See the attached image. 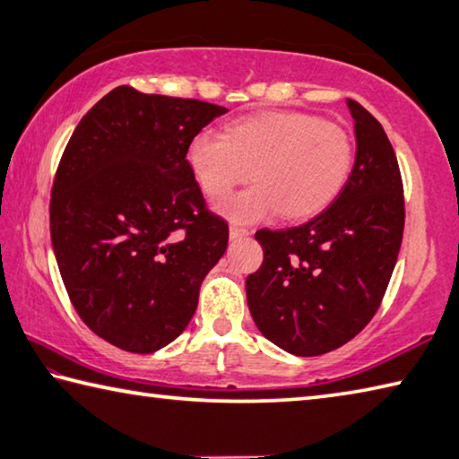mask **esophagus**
<instances>
[{
    "instance_id": "1",
    "label": "esophagus",
    "mask_w": 459,
    "mask_h": 459,
    "mask_svg": "<svg viewBox=\"0 0 459 459\" xmlns=\"http://www.w3.org/2000/svg\"><path fill=\"white\" fill-rule=\"evenodd\" d=\"M229 235H230V238L247 237V235H248V229L240 227V224H230V227H229Z\"/></svg>"
}]
</instances>
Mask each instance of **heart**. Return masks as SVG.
<instances>
[{"label": "heart", "instance_id": "b5f03b06", "mask_svg": "<svg viewBox=\"0 0 459 459\" xmlns=\"http://www.w3.org/2000/svg\"><path fill=\"white\" fill-rule=\"evenodd\" d=\"M200 188L222 198L251 178L257 184L221 204L238 222L281 211L298 221L324 211L351 176L354 145L344 127L316 115L265 111L230 123L224 135L200 131L186 152Z\"/></svg>", "mask_w": 459, "mask_h": 459}]
</instances>
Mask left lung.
Wrapping results in <instances>:
<instances>
[{
  "instance_id": "left-lung-1",
  "label": "left lung",
  "mask_w": 459,
  "mask_h": 459,
  "mask_svg": "<svg viewBox=\"0 0 459 459\" xmlns=\"http://www.w3.org/2000/svg\"><path fill=\"white\" fill-rule=\"evenodd\" d=\"M346 103L356 160L344 188L304 224L255 232L265 259L247 277V304L263 336L295 356L336 351L372 320L405 229L393 145L367 108Z\"/></svg>"
}]
</instances>
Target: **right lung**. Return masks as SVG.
<instances>
[{
    "label": "right lung",
    "mask_w": 459,
    "mask_h": 459,
    "mask_svg": "<svg viewBox=\"0 0 459 459\" xmlns=\"http://www.w3.org/2000/svg\"><path fill=\"white\" fill-rule=\"evenodd\" d=\"M227 113L198 99L117 87L84 115L52 184L50 237L76 314L121 351L176 340L229 245L186 160Z\"/></svg>",
    "instance_id": "add662e5"
}]
</instances>
